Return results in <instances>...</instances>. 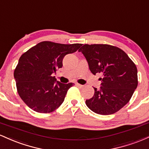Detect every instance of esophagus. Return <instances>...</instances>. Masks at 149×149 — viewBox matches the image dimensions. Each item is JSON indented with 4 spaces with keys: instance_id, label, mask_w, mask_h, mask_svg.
I'll return each instance as SVG.
<instances>
[{
    "instance_id": "34e87169",
    "label": "esophagus",
    "mask_w": 149,
    "mask_h": 149,
    "mask_svg": "<svg viewBox=\"0 0 149 149\" xmlns=\"http://www.w3.org/2000/svg\"><path fill=\"white\" fill-rule=\"evenodd\" d=\"M76 86L79 87V88H83V85H80V84H79V83H76Z\"/></svg>"
}]
</instances>
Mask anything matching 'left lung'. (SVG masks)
<instances>
[{"mask_svg":"<svg viewBox=\"0 0 149 149\" xmlns=\"http://www.w3.org/2000/svg\"><path fill=\"white\" fill-rule=\"evenodd\" d=\"M79 52L86 58L94 75L102 73L100 89L85 101L87 107L100 115L118 111L130 100L138 85L137 69L128 55L119 47L107 44H85Z\"/></svg>","mask_w":149,"mask_h":149,"instance_id":"left-lung-1","label":"left lung"}]
</instances>
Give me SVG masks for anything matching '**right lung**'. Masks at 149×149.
I'll return each instance as SVG.
<instances>
[{
	"instance_id": "right-lung-1",
	"label": "right lung",
	"mask_w": 149,
	"mask_h": 149,
	"mask_svg": "<svg viewBox=\"0 0 149 149\" xmlns=\"http://www.w3.org/2000/svg\"><path fill=\"white\" fill-rule=\"evenodd\" d=\"M81 45L42 41L20 57L14 77L19 95L30 109L49 113L60 107L73 83H61L52 74L62 67L65 55L76 52Z\"/></svg>"
}]
</instances>
